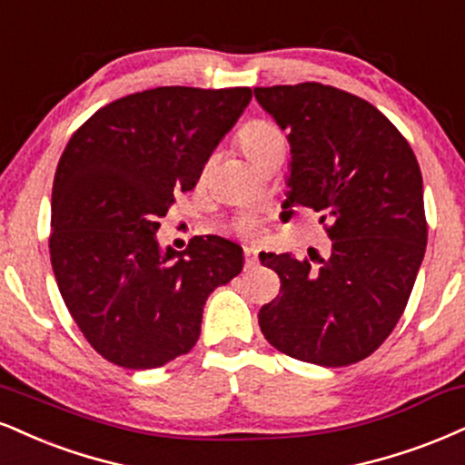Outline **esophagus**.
<instances>
[{"mask_svg": "<svg viewBox=\"0 0 465 465\" xmlns=\"http://www.w3.org/2000/svg\"><path fill=\"white\" fill-rule=\"evenodd\" d=\"M244 260H247L249 266H255L257 264V249H253V247L244 249Z\"/></svg>", "mask_w": 465, "mask_h": 465, "instance_id": "esophagus-1", "label": "esophagus"}]
</instances>
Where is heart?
Returning <instances> with one entry per match:
<instances>
[{"label":"heart","instance_id":"b5f03b06","mask_svg":"<svg viewBox=\"0 0 465 465\" xmlns=\"http://www.w3.org/2000/svg\"><path fill=\"white\" fill-rule=\"evenodd\" d=\"M238 141L244 153H247L257 166H260L272 151L286 149L283 134L279 132L275 123L266 119H253L244 123L242 130L238 132ZM236 229L240 233H244V236H253L257 232V221L253 216H242L236 223Z\"/></svg>","mask_w":465,"mask_h":465}]
</instances>
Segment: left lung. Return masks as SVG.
<instances>
[{"mask_svg":"<svg viewBox=\"0 0 465 465\" xmlns=\"http://www.w3.org/2000/svg\"><path fill=\"white\" fill-rule=\"evenodd\" d=\"M288 132L283 214H321L331 253L296 260L260 253L282 288L257 314L264 338L294 360L338 368L385 342L410 301L427 249L422 173L392 121L340 88L318 82L255 88Z\"/></svg>","mask_w":465,"mask_h":465,"instance_id":"left-lung-1","label":"left lung"}]
</instances>
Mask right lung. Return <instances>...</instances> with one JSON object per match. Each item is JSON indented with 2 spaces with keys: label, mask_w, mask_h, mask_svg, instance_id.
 I'll return each instance as SVG.
<instances>
[{
  "label": "right lung",
  "mask_w": 465,
  "mask_h": 465,
  "mask_svg": "<svg viewBox=\"0 0 465 465\" xmlns=\"http://www.w3.org/2000/svg\"><path fill=\"white\" fill-rule=\"evenodd\" d=\"M251 88L160 86L99 108L71 136L52 190L49 255L84 338L130 371L160 368L197 344L203 305L242 271V249L194 236L162 249L160 218L193 190Z\"/></svg>",
  "instance_id": "1"
}]
</instances>
